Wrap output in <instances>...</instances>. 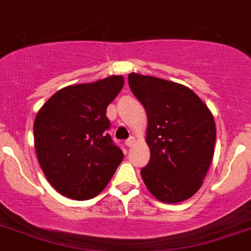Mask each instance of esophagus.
<instances>
[{
    "label": "esophagus",
    "instance_id": "esophagus-1",
    "mask_svg": "<svg viewBox=\"0 0 251 251\" xmlns=\"http://www.w3.org/2000/svg\"><path fill=\"white\" fill-rule=\"evenodd\" d=\"M134 143H136V138H134V137H129V138L126 141V145H127V147L134 146Z\"/></svg>",
    "mask_w": 251,
    "mask_h": 251
}]
</instances>
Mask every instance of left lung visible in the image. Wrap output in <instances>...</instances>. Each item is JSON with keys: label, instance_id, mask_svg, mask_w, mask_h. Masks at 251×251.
<instances>
[{"label": "left lung", "instance_id": "1", "mask_svg": "<svg viewBox=\"0 0 251 251\" xmlns=\"http://www.w3.org/2000/svg\"><path fill=\"white\" fill-rule=\"evenodd\" d=\"M147 113L150 161L141 170L147 189L164 203L194 196L212 162L216 124L208 106L189 87L153 76L128 75Z\"/></svg>", "mask_w": 251, "mask_h": 251}]
</instances>
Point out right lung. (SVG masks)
<instances>
[{"mask_svg":"<svg viewBox=\"0 0 251 251\" xmlns=\"http://www.w3.org/2000/svg\"><path fill=\"white\" fill-rule=\"evenodd\" d=\"M124 85L123 76L58 90L34 121V146L47 180L62 196L87 201L102 192L123 160L105 130L106 108Z\"/></svg>","mask_w":251,"mask_h":251,"instance_id":"obj_1","label":"right lung"}]
</instances>
